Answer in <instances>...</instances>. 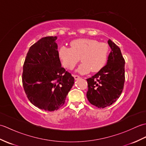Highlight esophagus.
Segmentation results:
<instances>
[{
	"mask_svg": "<svg viewBox=\"0 0 146 146\" xmlns=\"http://www.w3.org/2000/svg\"><path fill=\"white\" fill-rule=\"evenodd\" d=\"M73 76L74 78H75V80H78V79H80V77L79 76H78V75H73Z\"/></svg>",
	"mask_w": 146,
	"mask_h": 146,
	"instance_id": "34e87169",
	"label": "esophagus"
}]
</instances>
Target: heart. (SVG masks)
<instances>
[{"label":"heart","instance_id":"obj_1","mask_svg":"<svg viewBox=\"0 0 146 146\" xmlns=\"http://www.w3.org/2000/svg\"><path fill=\"white\" fill-rule=\"evenodd\" d=\"M71 48L61 46L58 54L63 66L73 70L81 58L82 63L77 68L76 72L85 75L90 72H98L106 64L110 48L107 43L97 40L80 38L70 42Z\"/></svg>","mask_w":146,"mask_h":146}]
</instances>
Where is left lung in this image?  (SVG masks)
<instances>
[{
  "label": "left lung",
  "instance_id": "obj_1",
  "mask_svg": "<svg viewBox=\"0 0 146 146\" xmlns=\"http://www.w3.org/2000/svg\"><path fill=\"white\" fill-rule=\"evenodd\" d=\"M108 44L111 51L107 64L96 75L86 79L88 101L102 108L110 106L120 97L125 82V60L120 49L110 39Z\"/></svg>",
  "mask_w": 146,
  "mask_h": 146
}]
</instances>
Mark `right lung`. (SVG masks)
<instances>
[{
  "label": "right lung",
  "mask_w": 146,
  "mask_h": 146,
  "mask_svg": "<svg viewBox=\"0 0 146 146\" xmlns=\"http://www.w3.org/2000/svg\"><path fill=\"white\" fill-rule=\"evenodd\" d=\"M56 39V36L44 37L31 46L22 78L31 103L49 111L63 106L75 83L71 74L61 67Z\"/></svg>",
  "instance_id": "right-lung-1"
}]
</instances>
